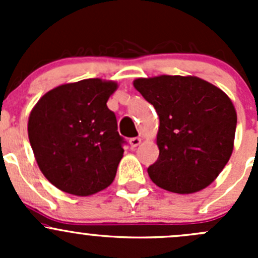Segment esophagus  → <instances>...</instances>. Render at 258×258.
<instances>
[{
	"instance_id": "34e87169",
	"label": "esophagus",
	"mask_w": 258,
	"mask_h": 258,
	"mask_svg": "<svg viewBox=\"0 0 258 258\" xmlns=\"http://www.w3.org/2000/svg\"><path fill=\"white\" fill-rule=\"evenodd\" d=\"M140 144H141V139H140V137H132V139H130V146H131L132 148L137 147Z\"/></svg>"
}]
</instances>
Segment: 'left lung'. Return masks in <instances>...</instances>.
<instances>
[{
	"instance_id": "1",
	"label": "left lung",
	"mask_w": 258,
	"mask_h": 258,
	"mask_svg": "<svg viewBox=\"0 0 258 258\" xmlns=\"http://www.w3.org/2000/svg\"><path fill=\"white\" fill-rule=\"evenodd\" d=\"M134 86L160 118L158 160L151 179L175 194H194L212 183L233 151L237 113L221 88L196 76L137 79Z\"/></svg>"
}]
</instances>
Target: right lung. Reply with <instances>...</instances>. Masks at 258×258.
<instances>
[{
  "mask_svg": "<svg viewBox=\"0 0 258 258\" xmlns=\"http://www.w3.org/2000/svg\"><path fill=\"white\" fill-rule=\"evenodd\" d=\"M114 81L64 83L42 96L28 117V139L41 172L53 186L90 196L113 182L123 139L107 107Z\"/></svg>",
  "mask_w": 258,
  "mask_h": 258,
  "instance_id": "right-lung-1",
  "label": "right lung"
}]
</instances>
